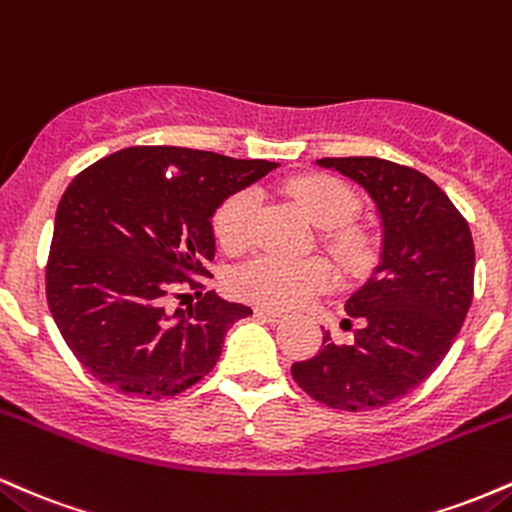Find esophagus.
<instances>
[{
  "instance_id": "esophagus-1",
  "label": "esophagus",
  "mask_w": 512,
  "mask_h": 512,
  "mask_svg": "<svg viewBox=\"0 0 512 512\" xmlns=\"http://www.w3.org/2000/svg\"><path fill=\"white\" fill-rule=\"evenodd\" d=\"M254 314H256V319L268 321V324H280V321H283V317H280L278 312H271V309H263V307H256Z\"/></svg>"
}]
</instances>
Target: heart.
Here are the masks:
<instances>
[{"label": "heart", "instance_id": "b5f03b06", "mask_svg": "<svg viewBox=\"0 0 512 512\" xmlns=\"http://www.w3.org/2000/svg\"><path fill=\"white\" fill-rule=\"evenodd\" d=\"M287 195L317 227H324V244L333 258L350 273L372 263V244L363 229L348 225L358 212V198L343 181L331 176H302L285 186ZM258 195L251 188L222 200L212 217V229L222 249L241 251L251 241ZM336 275L321 258L290 261L273 254L256 256L232 273L229 287L239 300L268 309H297L312 297L329 292Z\"/></svg>", "mask_w": 512, "mask_h": 512}]
</instances>
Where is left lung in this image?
<instances>
[{
  "mask_svg": "<svg viewBox=\"0 0 512 512\" xmlns=\"http://www.w3.org/2000/svg\"><path fill=\"white\" fill-rule=\"evenodd\" d=\"M319 164L372 195L384 251L375 275L346 302L348 317L363 319L353 346L324 333L314 358L292 363V380L329 409H382L426 382L462 329L474 297L472 232L438 183L411 166L377 157Z\"/></svg>",
  "mask_w": 512,
  "mask_h": 512,
  "instance_id": "1",
  "label": "left lung"
}]
</instances>
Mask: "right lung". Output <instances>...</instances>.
I'll return each mask as SVG.
<instances>
[{"label":"right lung","instance_id":"obj_1","mask_svg":"<svg viewBox=\"0 0 512 512\" xmlns=\"http://www.w3.org/2000/svg\"><path fill=\"white\" fill-rule=\"evenodd\" d=\"M186 147H128L74 176L57 205L45 297L67 348L101 384L130 396H176L215 367L246 304L203 297L215 258L210 217L275 169ZM196 290L168 317L163 302Z\"/></svg>","mask_w":512,"mask_h":512}]
</instances>
